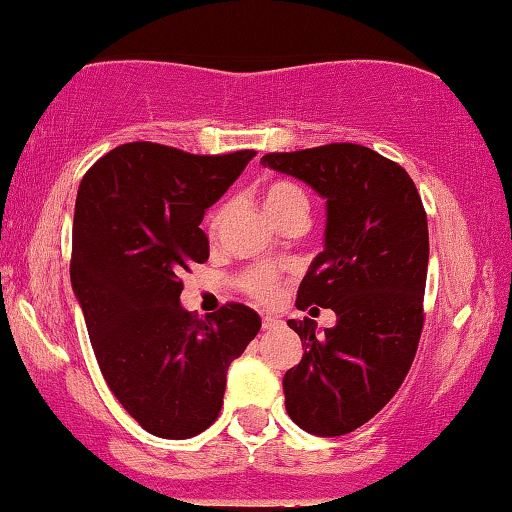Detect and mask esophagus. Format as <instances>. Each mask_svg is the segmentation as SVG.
<instances>
[{
    "label": "esophagus",
    "mask_w": 512,
    "mask_h": 512,
    "mask_svg": "<svg viewBox=\"0 0 512 512\" xmlns=\"http://www.w3.org/2000/svg\"><path fill=\"white\" fill-rule=\"evenodd\" d=\"M279 326H281L279 317H274V315L263 317V331H274V329H279Z\"/></svg>",
    "instance_id": "esophagus-1"
}]
</instances>
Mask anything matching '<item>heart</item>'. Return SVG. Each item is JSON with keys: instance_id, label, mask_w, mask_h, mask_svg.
I'll return each mask as SVG.
<instances>
[{"instance_id": "1", "label": "heart", "mask_w": 512, "mask_h": 512, "mask_svg": "<svg viewBox=\"0 0 512 512\" xmlns=\"http://www.w3.org/2000/svg\"><path fill=\"white\" fill-rule=\"evenodd\" d=\"M295 206H306L308 208L306 195L295 186V183L274 181L265 188L263 208H265V213L272 217V220H276V217L290 211V208H295ZM226 211H229V206L222 204V206L215 208L211 217H208V229H211V233L220 229V224L224 222V217H226ZM240 283L251 297H256L261 301H270L276 295V292H279L281 274L272 270V267H254V270L242 274Z\"/></svg>"}]
</instances>
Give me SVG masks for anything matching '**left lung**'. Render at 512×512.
I'll use <instances>...</instances> for the list:
<instances>
[{
  "instance_id": "1",
  "label": "left lung",
  "mask_w": 512,
  "mask_h": 512,
  "mask_svg": "<svg viewBox=\"0 0 512 512\" xmlns=\"http://www.w3.org/2000/svg\"><path fill=\"white\" fill-rule=\"evenodd\" d=\"M326 199L324 251L297 292V308H331L333 329L288 320L306 347L283 376L286 410L301 429L333 438L370 422L413 365L424 326L429 226L404 167L374 149L333 142L265 154Z\"/></svg>"
}]
</instances>
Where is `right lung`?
<instances>
[{"label": "right lung", "instance_id": "add662e5", "mask_svg": "<svg viewBox=\"0 0 512 512\" xmlns=\"http://www.w3.org/2000/svg\"><path fill=\"white\" fill-rule=\"evenodd\" d=\"M254 156L127 142L81 179L72 290L108 388L158 438L186 440L217 420L226 370L261 331L245 304H226L211 320L179 304L183 270L208 261L206 208Z\"/></svg>", "mask_w": 512, "mask_h": 512}]
</instances>
